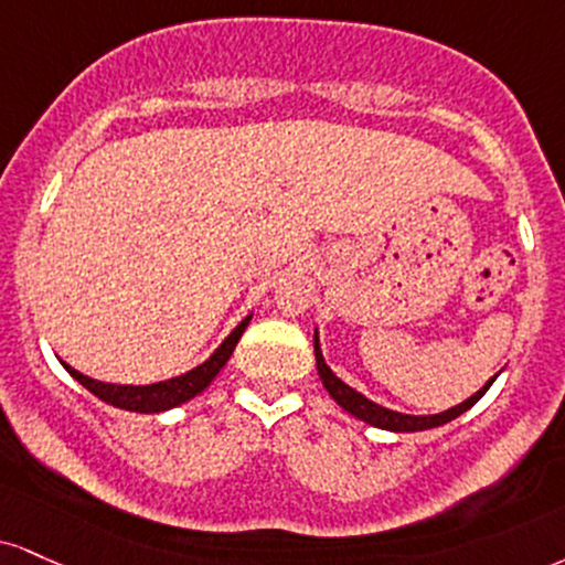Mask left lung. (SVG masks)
<instances>
[{
  "mask_svg": "<svg viewBox=\"0 0 565 565\" xmlns=\"http://www.w3.org/2000/svg\"><path fill=\"white\" fill-rule=\"evenodd\" d=\"M312 344H316V365H318V376H321V382L326 386V392L331 394V397L337 399V405H342L344 411L350 413V416H355L360 420H365V424L376 426V429H386V431H426V429H437V426L447 424V420L463 416L468 407H473L479 403L481 397H484V392L492 386L494 379H498V373H494L489 382L481 386L477 394H471V397L463 399L460 405L450 407V411L445 413H434V416H407V413H397V411H390V407H382L376 405L373 399L363 397V394L352 390L350 384H344L342 379L337 376L334 371L326 365L323 360V352H321V344H318V331L316 337H312Z\"/></svg>",
  "mask_w": 565,
  "mask_h": 565,
  "instance_id": "1",
  "label": "left lung"
}]
</instances>
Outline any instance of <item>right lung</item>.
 Listing matches in <instances>:
<instances>
[{"label": "right lung", "instance_id": "right-lung-1", "mask_svg": "<svg viewBox=\"0 0 565 565\" xmlns=\"http://www.w3.org/2000/svg\"><path fill=\"white\" fill-rule=\"evenodd\" d=\"M249 318L247 316L244 321L236 326L231 334L223 339V344L217 348L213 355H210L205 363L196 365V369L181 373V376H173L168 379V382H158V384H147V386H131V384H105V382H97V379H88L84 373H78L76 369H71V365H65V371L71 373L73 379H76L78 384H84L88 392L94 394V397H99L102 403L113 405V407H120V411H134V413H162V411H171V407H179L183 403H189V399L196 397L200 392H205L210 382L221 373L223 365L228 363L231 352H234L236 342H239L244 329L249 326Z\"/></svg>", "mask_w": 565, "mask_h": 565}]
</instances>
